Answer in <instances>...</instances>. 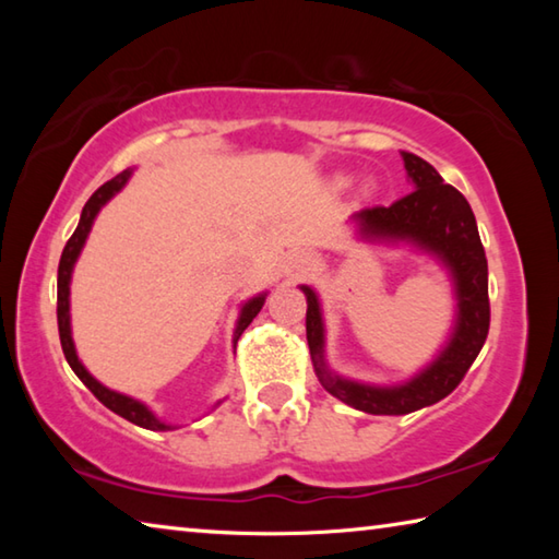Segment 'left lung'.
Returning a JSON list of instances; mask_svg holds the SVG:
<instances>
[{
  "instance_id": "1",
  "label": "left lung",
  "mask_w": 559,
  "mask_h": 559,
  "mask_svg": "<svg viewBox=\"0 0 559 559\" xmlns=\"http://www.w3.org/2000/svg\"><path fill=\"white\" fill-rule=\"evenodd\" d=\"M402 157L414 185L412 192L390 206H367L355 219L365 236L414 241L437 253L451 269L459 293V323L449 347L437 362L402 386H367L340 380L323 365V318L318 298L308 286H302L308 298L306 335L320 384L359 412L384 416L409 414L449 396L471 370L490 328L488 261L471 204L456 187L443 182L427 159L412 153H402Z\"/></svg>"
}]
</instances>
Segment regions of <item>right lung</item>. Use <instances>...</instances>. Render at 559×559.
<instances>
[{
	"instance_id": "add662e5",
	"label": "right lung",
	"mask_w": 559,
	"mask_h": 559,
	"mask_svg": "<svg viewBox=\"0 0 559 559\" xmlns=\"http://www.w3.org/2000/svg\"><path fill=\"white\" fill-rule=\"evenodd\" d=\"M128 177H130V169H126V173H120V175H116L112 179H108L106 185L98 187L96 192L91 194V200L86 202V206H83L81 222H79V226H75V231H73L71 239L66 241L63 253H61V261H59V300H56V318H59V337H61V347H63L66 362L71 365V370L75 372V377H79V380L86 384L93 394H96V400L100 404H106L110 412H116L118 416H122V419L138 424V427L153 429V431H167V429H173V427H169V424H163L159 419H155V414L150 412L145 404L130 400V396H126V394L110 392L108 386H103L98 380H93V377L86 372V367L79 362V355H75V347H73V340H71L69 283H71L73 263H75V259H79L83 243H86V236L91 231L93 219H96V214L100 212V206L106 204L112 194L120 192L122 185L128 182ZM263 300H266V296L251 298L243 306L241 318H239V325H236V330H234V347H236V340L241 337L243 330L251 325V320L259 316V310L263 308Z\"/></svg>"
}]
</instances>
